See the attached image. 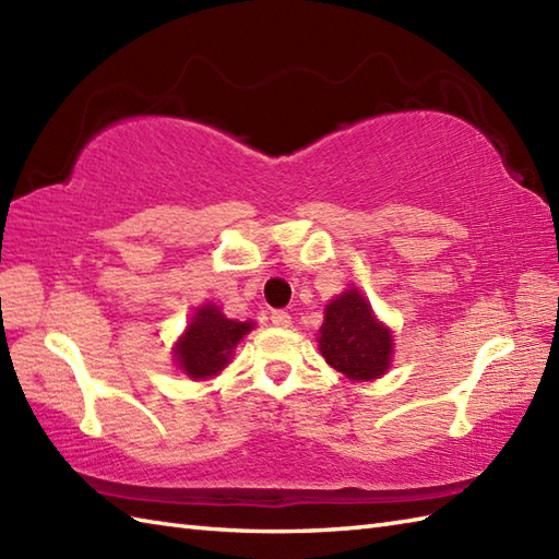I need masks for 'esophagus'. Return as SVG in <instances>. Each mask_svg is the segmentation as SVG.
<instances>
[{
    "mask_svg": "<svg viewBox=\"0 0 559 559\" xmlns=\"http://www.w3.org/2000/svg\"><path fill=\"white\" fill-rule=\"evenodd\" d=\"M290 319H293V317H290L286 310H273V312H271V322L276 324V326H283V329L290 326Z\"/></svg>",
    "mask_w": 559,
    "mask_h": 559,
    "instance_id": "34e87169",
    "label": "esophagus"
}]
</instances>
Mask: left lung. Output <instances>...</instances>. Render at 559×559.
<instances>
[{
	"label": "left lung",
	"mask_w": 559,
	"mask_h": 559,
	"mask_svg": "<svg viewBox=\"0 0 559 559\" xmlns=\"http://www.w3.org/2000/svg\"><path fill=\"white\" fill-rule=\"evenodd\" d=\"M319 350L348 379H377L391 360V334L377 322L362 295L348 290L326 307Z\"/></svg>",
	"instance_id": "left-lung-1"
}]
</instances>
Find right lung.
<instances>
[{
  "label": "right lung",
  "mask_w": 559,
  "mask_h": 559,
  "mask_svg": "<svg viewBox=\"0 0 559 559\" xmlns=\"http://www.w3.org/2000/svg\"><path fill=\"white\" fill-rule=\"evenodd\" d=\"M252 326V322L228 319L216 305L201 307L187 326V334L177 343V362L194 379L216 374L228 365L233 348Z\"/></svg>",
  "instance_id": "obj_1"
}]
</instances>
